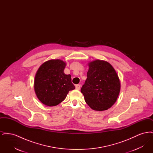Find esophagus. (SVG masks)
I'll return each instance as SVG.
<instances>
[{
	"instance_id": "34e87169",
	"label": "esophagus",
	"mask_w": 153,
	"mask_h": 153,
	"mask_svg": "<svg viewBox=\"0 0 153 153\" xmlns=\"http://www.w3.org/2000/svg\"><path fill=\"white\" fill-rule=\"evenodd\" d=\"M76 89L77 90H79L80 89V84H77L76 85Z\"/></svg>"
}]
</instances>
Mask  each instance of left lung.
I'll list each match as a JSON object with an SVG mask.
<instances>
[{
	"instance_id": "left-lung-1",
	"label": "left lung",
	"mask_w": 153,
	"mask_h": 153,
	"mask_svg": "<svg viewBox=\"0 0 153 153\" xmlns=\"http://www.w3.org/2000/svg\"><path fill=\"white\" fill-rule=\"evenodd\" d=\"M120 89L119 77L109 63L96 60L89 64L87 79L81 92L92 109L102 111L111 107L117 101Z\"/></svg>"
}]
</instances>
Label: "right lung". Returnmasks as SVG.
Instances as JSON below:
<instances>
[{
	"instance_id": "right-lung-1",
	"label": "right lung",
	"mask_w": 153,
	"mask_h": 153,
	"mask_svg": "<svg viewBox=\"0 0 153 153\" xmlns=\"http://www.w3.org/2000/svg\"><path fill=\"white\" fill-rule=\"evenodd\" d=\"M66 64L60 59L48 61L39 67L34 80L37 97L48 106H55L65 100L70 91L74 89L70 74L64 70Z\"/></svg>"
}]
</instances>
